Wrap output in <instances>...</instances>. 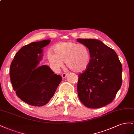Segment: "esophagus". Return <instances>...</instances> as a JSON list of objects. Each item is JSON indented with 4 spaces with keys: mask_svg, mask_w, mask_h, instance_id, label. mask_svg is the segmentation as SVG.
<instances>
[{
    "mask_svg": "<svg viewBox=\"0 0 134 134\" xmlns=\"http://www.w3.org/2000/svg\"><path fill=\"white\" fill-rule=\"evenodd\" d=\"M67 75H68V74L67 73H63L62 74V77L63 79H65L67 77Z\"/></svg>",
    "mask_w": 134,
    "mask_h": 134,
    "instance_id": "34e87169",
    "label": "esophagus"
}]
</instances>
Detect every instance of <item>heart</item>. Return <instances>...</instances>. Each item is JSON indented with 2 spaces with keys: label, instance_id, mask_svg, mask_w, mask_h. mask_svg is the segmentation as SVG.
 <instances>
[{
  "label": "heart",
  "instance_id": "b5f03b06",
  "mask_svg": "<svg viewBox=\"0 0 134 134\" xmlns=\"http://www.w3.org/2000/svg\"><path fill=\"white\" fill-rule=\"evenodd\" d=\"M54 53L49 52L48 59L55 70H59L64 61L75 72L85 71L91 62L90 52L85 45L73 41L59 42L53 47Z\"/></svg>",
  "mask_w": 134,
  "mask_h": 134
}]
</instances>
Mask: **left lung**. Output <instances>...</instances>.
<instances>
[{
    "label": "left lung",
    "mask_w": 134,
    "mask_h": 134,
    "mask_svg": "<svg viewBox=\"0 0 134 134\" xmlns=\"http://www.w3.org/2000/svg\"><path fill=\"white\" fill-rule=\"evenodd\" d=\"M91 54L89 66L79 75V99L86 107L99 108L111 103L122 85V67L116 52L102 41L77 39Z\"/></svg>",
    "instance_id": "8db88e82"
}]
</instances>
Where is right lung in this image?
<instances>
[{"mask_svg": "<svg viewBox=\"0 0 134 134\" xmlns=\"http://www.w3.org/2000/svg\"><path fill=\"white\" fill-rule=\"evenodd\" d=\"M51 40L31 43L24 46L10 64L9 76L14 90L21 100L30 105L47 104L62 81L47 65L39 66L43 48Z\"/></svg>", "mask_w": 134, "mask_h": 134, "instance_id": "1", "label": "right lung"}]
</instances>
